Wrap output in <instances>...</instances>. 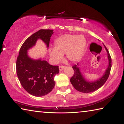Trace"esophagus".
<instances>
[{"label": "esophagus", "instance_id": "1", "mask_svg": "<svg viewBox=\"0 0 124 124\" xmlns=\"http://www.w3.org/2000/svg\"><path fill=\"white\" fill-rule=\"evenodd\" d=\"M64 68V66H59V70L61 71L63 70Z\"/></svg>", "mask_w": 124, "mask_h": 124}]
</instances>
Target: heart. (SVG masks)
Wrapping results in <instances>:
<instances>
[{"mask_svg": "<svg viewBox=\"0 0 124 124\" xmlns=\"http://www.w3.org/2000/svg\"><path fill=\"white\" fill-rule=\"evenodd\" d=\"M86 40L81 35L64 34L58 37L54 41V49L49 50V55L54 63L59 62L63 54L71 62H77L83 55Z\"/></svg>", "mask_w": 124, "mask_h": 124, "instance_id": "obj_1", "label": "heart"}]
</instances>
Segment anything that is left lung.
<instances>
[{
    "label": "left lung",
    "mask_w": 124,
    "mask_h": 124,
    "mask_svg": "<svg viewBox=\"0 0 124 124\" xmlns=\"http://www.w3.org/2000/svg\"><path fill=\"white\" fill-rule=\"evenodd\" d=\"M104 46L107 52L109 63L107 68L105 71L104 74L100 78L93 81H87L80 72L79 67V63H77L73 66V69L74 70V74L70 78V81L73 87L77 91L83 92V93L92 92L102 86L107 80L108 77L109 76L111 67H112V59H111L110 55L108 49H107L104 45Z\"/></svg>",
    "instance_id": "1"
}]
</instances>
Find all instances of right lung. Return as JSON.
I'll return each mask as SVG.
<instances>
[{"instance_id":"1","label":"right lung","mask_w":124,"mask_h":124,"mask_svg":"<svg viewBox=\"0 0 124 124\" xmlns=\"http://www.w3.org/2000/svg\"><path fill=\"white\" fill-rule=\"evenodd\" d=\"M53 30L40 29L28 37L21 47L16 61V73L21 84L29 94L37 97L51 92L55 85L54 77L59 73L57 66H52L41 58L34 60L28 54V50L35 45L38 39L48 48Z\"/></svg>"}]
</instances>
